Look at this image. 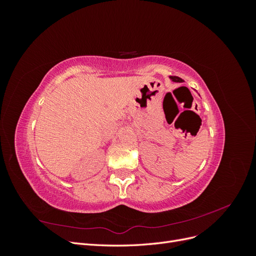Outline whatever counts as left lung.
Returning <instances> with one entry per match:
<instances>
[{
  "label": "left lung",
  "mask_w": 256,
  "mask_h": 256,
  "mask_svg": "<svg viewBox=\"0 0 256 256\" xmlns=\"http://www.w3.org/2000/svg\"><path fill=\"white\" fill-rule=\"evenodd\" d=\"M170 79H171L173 82H178V83H182L184 82V80L180 76H170Z\"/></svg>",
  "instance_id": "1"
}]
</instances>
